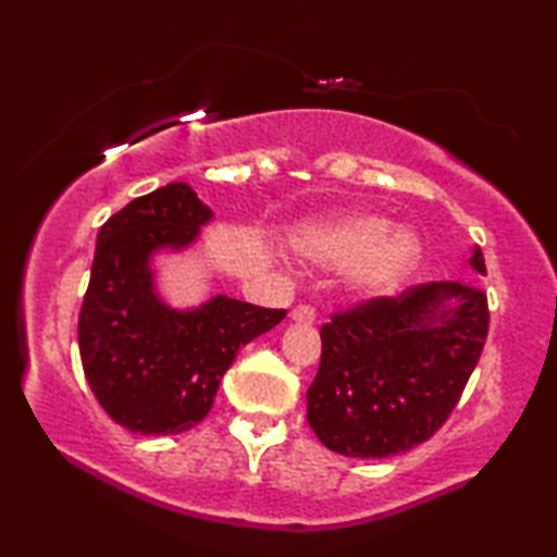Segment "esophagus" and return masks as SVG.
<instances>
[{
    "mask_svg": "<svg viewBox=\"0 0 557 557\" xmlns=\"http://www.w3.org/2000/svg\"><path fill=\"white\" fill-rule=\"evenodd\" d=\"M289 317H293L295 322H305V324H312L314 320H317V312H314V307H310V305H297L293 312H289Z\"/></svg>",
    "mask_w": 557,
    "mask_h": 557,
    "instance_id": "34e87169",
    "label": "esophagus"
}]
</instances>
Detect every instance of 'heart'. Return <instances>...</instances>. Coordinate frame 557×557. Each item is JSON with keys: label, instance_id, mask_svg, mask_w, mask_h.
I'll return each instance as SVG.
<instances>
[{"label": "heart", "instance_id": "obj_1", "mask_svg": "<svg viewBox=\"0 0 557 557\" xmlns=\"http://www.w3.org/2000/svg\"><path fill=\"white\" fill-rule=\"evenodd\" d=\"M299 252L320 268L349 264V293L379 299L394 295L413 275L423 247L411 227H394V220L379 213H349L307 233Z\"/></svg>", "mask_w": 557, "mask_h": 557}]
</instances>
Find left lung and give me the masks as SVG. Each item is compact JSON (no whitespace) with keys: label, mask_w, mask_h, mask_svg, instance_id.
<instances>
[{"label":"left lung","mask_w":557,"mask_h":557,"mask_svg":"<svg viewBox=\"0 0 557 557\" xmlns=\"http://www.w3.org/2000/svg\"><path fill=\"white\" fill-rule=\"evenodd\" d=\"M469 262L485 275L479 247ZM320 334L307 421L330 451L386 458L429 441L456 409L488 334V302L461 282H426L334 314Z\"/></svg>","instance_id":"left-lung-1"}]
</instances>
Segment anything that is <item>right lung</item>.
<instances>
[{
	"label": "right lung",
	"instance_id": "obj_1",
	"mask_svg": "<svg viewBox=\"0 0 557 557\" xmlns=\"http://www.w3.org/2000/svg\"><path fill=\"white\" fill-rule=\"evenodd\" d=\"M210 220L213 210L188 183H168L131 200L99 231L78 351L103 411L134 434H183L200 423L240 347L287 314L227 295L193 310L163 302L153 255L185 250Z\"/></svg>",
	"mask_w": 557,
	"mask_h": 557
}]
</instances>
